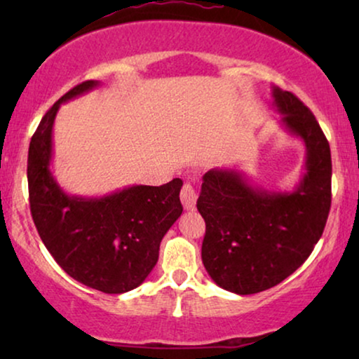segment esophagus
I'll use <instances>...</instances> for the list:
<instances>
[{
	"mask_svg": "<svg viewBox=\"0 0 359 359\" xmlns=\"http://www.w3.org/2000/svg\"><path fill=\"white\" fill-rule=\"evenodd\" d=\"M180 198L186 210H193L196 208V201H198V194H196L194 186L191 183H184Z\"/></svg>",
	"mask_w": 359,
	"mask_h": 359,
	"instance_id": "1",
	"label": "esophagus"
}]
</instances>
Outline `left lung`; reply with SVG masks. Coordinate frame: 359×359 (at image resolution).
I'll return each mask as SVG.
<instances>
[{
	"label": "left lung",
	"instance_id": "8db88e82",
	"mask_svg": "<svg viewBox=\"0 0 359 359\" xmlns=\"http://www.w3.org/2000/svg\"><path fill=\"white\" fill-rule=\"evenodd\" d=\"M283 124L306 144V173L292 193L253 188L235 170L203 176V263L225 291L255 294L284 281L322 237L332 204V155L311 109L291 91L273 88Z\"/></svg>",
	"mask_w": 359,
	"mask_h": 359
}]
</instances>
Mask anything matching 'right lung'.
Segmentation results:
<instances>
[{
  "mask_svg": "<svg viewBox=\"0 0 359 359\" xmlns=\"http://www.w3.org/2000/svg\"><path fill=\"white\" fill-rule=\"evenodd\" d=\"M97 85L80 83L42 117L29 145V204L43 245L63 271L88 287L122 294L140 286L158 262L161 238L183 212V181L130 186L91 199L63 193L50 171L53 121L62 102Z\"/></svg>",
  "mask_w": 359,
  "mask_h": 359,
  "instance_id": "obj_1",
  "label": "right lung"
}]
</instances>
